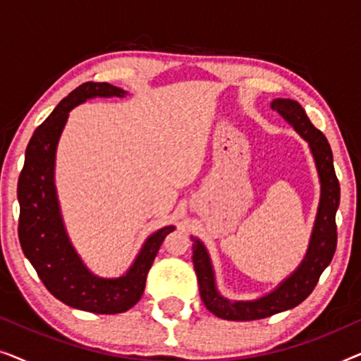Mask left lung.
<instances>
[{"mask_svg": "<svg viewBox=\"0 0 361 361\" xmlns=\"http://www.w3.org/2000/svg\"><path fill=\"white\" fill-rule=\"evenodd\" d=\"M271 108L278 111L305 141L309 142L320 180V202L310 243L298 269L288 276L274 290L255 300H230L219 293L209 251L195 236L192 240V261L199 281L200 298L205 307L225 320H258L284 312L307 299L315 284L330 264L337 248L335 214L340 204V184L334 169V156L327 137L319 131L295 100L276 98Z\"/></svg>", "mask_w": 361, "mask_h": 361, "instance_id": "left-lung-1", "label": "left lung"}]
</instances>
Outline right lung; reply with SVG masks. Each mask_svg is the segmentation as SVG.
<instances>
[{"label":"right lung","mask_w":361,"mask_h":361,"mask_svg":"<svg viewBox=\"0 0 361 361\" xmlns=\"http://www.w3.org/2000/svg\"><path fill=\"white\" fill-rule=\"evenodd\" d=\"M106 82H87L68 93L29 141L18 180L19 243L49 293L73 309L93 314H121L145 293L146 278L162 241L176 226L157 230L145 241L126 274L100 278L83 264L63 226L54 169L59 140L73 106L95 97H125Z\"/></svg>","instance_id":"1"}]
</instances>
